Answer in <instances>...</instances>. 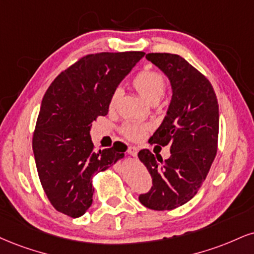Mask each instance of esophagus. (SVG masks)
<instances>
[{"instance_id":"1","label":"esophagus","mask_w":254,"mask_h":254,"mask_svg":"<svg viewBox=\"0 0 254 254\" xmlns=\"http://www.w3.org/2000/svg\"><path fill=\"white\" fill-rule=\"evenodd\" d=\"M127 154H129L130 156L136 157V156H137V154H138V148H137V146L130 145L129 148H127Z\"/></svg>"}]
</instances>
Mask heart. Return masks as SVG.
<instances>
[{
    "mask_svg": "<svg viewBox=\"0 0 254 254\" xmlns=\"http://www.w3.org/2000/svg\"><path fill=\"white\" fill-rule=\"evenodd\" d=\"M132 86L138 92V94L146 103L156 104L163 96L166 91V80L164 77L156 71L152 69H144L136 74L132 80ZM121 88H116L110 98V108H115L117 104L119 97H121ZM149 130V125L125 123L122 127V132L125 137L132 140H139L145 135L146 131Z\"/></svg>",
    "mask_w": 254,
    "mask_h": 254,
    "instance_id": "b5f03b06",
    "label": "heart"
}]
</instances>
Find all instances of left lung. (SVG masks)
Masks as SVG:
<instances>
[{
  "label": "left lung",
  "instance_id": "8db88e82",
  "mask_svg": "<svg viewBox=\"0 0 254 254\" xmlns=\"http://www.w3.org/2000/svg\"><path fill=\"white\" fill-rule=\"evenodd\" d=\"M145 58L172 85L166 117L149 140L169 145L170 157L163 161L148 149L138 152L152 177L150 191L138 198L150 209L170 210L191 200L209 172L218 150L219 105L208 79L182 57L149 53Z\"/></svg>",
  "mask_w": 254,
  "mask_h": 254
}]
</instances>
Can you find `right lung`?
<instances>
[{
	"mask_svg": "<svg viewBox=\"0 0 254 254\" xmlns=\"http://www.w3.org/2000/svg\"><path fill=\"white\" fill-rule=\"evenodd\" d=\"M143 52L97 53L61 72L46 91L33 136L36 169L58 212L79 218L92 204V177L124 157L116 145L94 151L90 130Z\"/></svg>",
	"mask_w": 254,
	"mask_h": 254,
	"instance_id": "1",
	"label": "right lung"
}]
</instances>
